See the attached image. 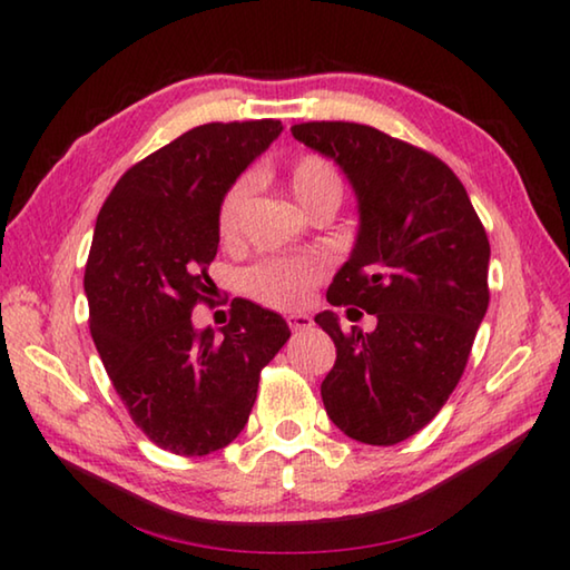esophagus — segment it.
<instances>
[{
	"label": "esophagus",
	"mask_w": 570,
	"mask_h": 570,
	"mask_svg": "<svg viewBox=\"0 0 570 570\" xmlns=\"http://www.w3.org/2000/svg\"><path fill=\"white\" fill-rule=\"evenodd\" d=\"M286 322H288V326H292V332H306V330H312L314 326V320L308 314H304V312H298V314H288L286 316Z\"/></svg>",
	"instance_id": "esophagus-1"
}]
</instances>
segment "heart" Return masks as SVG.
Returning <instances> with one entry per match:
<instances>
[{
  "label": "heart",
  "instance_id": "obj_1",
  "mask_svg": "<svg viewBox=\"0 0 570 570\" xmlns=\"http://www.w3.org/2000/svg\"><path fill=\"white\" fill-rule=\"evenodd\" d=\"M286 188L298 208L312 214L320 206H334L342 198V180L330 160L314 153L298 156L286 168ZM250 186L248 180H238L226 190L218 206V238L224 244H236L240 230V214H244ZM324 276V266L314 258H272L250 268L244 284L246 292L276 308L302 306L312 286Z\"/></svg>",
  "mask_w": 570,
  "mask_h": 570
}]
</instances>
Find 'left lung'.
Here are the masks:
<instances>
[{
  "mask_svg": "<svg viewBox=\"0 0 570 570\" xmlns=\"http://www.w3.org/2000/svg\"><path fill=\"white\" fill-rule=\"evenodd\" d=\"M292 135L334 160L356 196L354 248L326 302L377 316L366 334L344 332L334 312L314 316L336 346L324 410L352 440L397 445L465 370L490 302L485 228L455 173L410 142L356 122H302Z\"/></svg>",
  "mask_w": 570,
  "mask_h": 570,
  "instance_id": "8db88e82",
  "label": "left lung"
}]
</instances>
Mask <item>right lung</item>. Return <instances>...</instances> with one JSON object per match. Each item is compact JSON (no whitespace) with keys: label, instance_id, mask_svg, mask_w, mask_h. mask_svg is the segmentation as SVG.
<instances>
[{"label":"right lung","instance_id":"add662e5","mask_svg":"<svg viewBox=\"0 0 570 570\" xmlns=\"http://www.w3.org/2000/svg\"><path fill=\"white\" fill-rule=\"evenodd\" d=\"M278 120L198 125L115 183L85 266L90 334L132 422L173 455H210L238 438L258 377L288 324L248 298L196 330L218 250V206L282 135Z\"/></svg>","mask_w":570,"mask_h":570}]
</instances>
